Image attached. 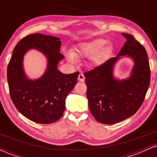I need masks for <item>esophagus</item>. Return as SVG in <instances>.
<instances>
[{
    "label": "esophagus",
    "mask_w": 157,
    "mask_h": 157,
    "mask_svg": "<svg viewBox=\"0 0 157 157\" xmlns=\"http://www.w3.org/2000/svg\"><path fill=\"white\" fill-rule=\"evenodd\" d=\"M78 80L80 82H84L85 81V76L82 73H80L78 76Z\"/></svg>",
    "instance_id": "esophagus-1"
}]
</instances>
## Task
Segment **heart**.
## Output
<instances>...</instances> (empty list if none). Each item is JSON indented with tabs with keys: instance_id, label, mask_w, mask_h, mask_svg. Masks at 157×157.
Returning a JSON list of instances; mask_svg holds the SVG:
<instances>
[{
	"instance_id": "heart-1",
	"label": "heart",
	"mask_w": 157,
	"mask_h": 157,
	"mask_svg": "<svg viewBox=\"0 0 157 157\" xmlns=\"http://www.w3.org/2000/svg\"><path fill=\"white\" fill-rule=\"evenodd\" d=\"M106 40L97 38L82 42L78 45L74 52L71 50L65 52L66 57L70 62H76L79 57H90V61L94 66H100L107 57L109 48L105 46Z\"/></svg>"
}]
</instances>
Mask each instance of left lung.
<instances>
[{
	"mask_svg": "<svg viewBox=\"0 0 157 157\" xmlns=\"http://www.w3.org/2000/svg\"><path fill=\"white\" fill-rule=\"evenodd\" d=\"M126 42L118 54L91 71L84 73L91 113L97 122L117 123L133 116L144 101L151 80L145 48L129 34L122 33ZM134 62L130 76L120 80L113 76V68L122 57Z\"/></svg>",
	"mask_w": 157,
	"mask_h": 157,
	"instance_id": "obj_1",
	"label": "left lung"
}]
</instances>
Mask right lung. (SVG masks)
Segmentation results:
<instances>
[{
    "label": "right lung",
    "mask_w": 157,
    "mask_h": 157,
    "mask_svg": "<svg viewBox=\"0 0 157 157\" xmlns=\"http://www.w3.org/2000/svg\"><path fill=\"white\" fill-rule=\"evenodd\" d=\"M59 37L40 33L29 35L13 50L7 68L10 94L16 109L25 117L40 124L53 123L62 117L66 99L77 84L79 72L63 74L57 68L64 58L60 53ZM31 49L40 51L48 60L44 75L36 80L26 76L23 58Z\"/></svg>",
    "instance_id": "right-lung-1"
}]
</instances>
